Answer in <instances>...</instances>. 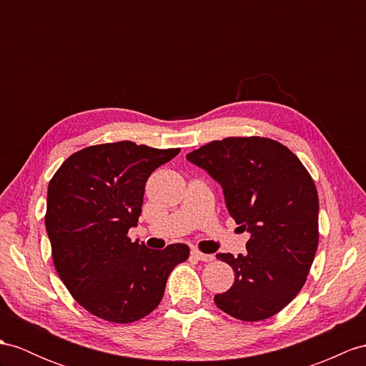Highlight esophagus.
Segmentation results:
<instances>
[{"label":"esophagus","instance_id":"obj_1","mask_svg":"<svg viewBox=\"0 0 366 366\" xmlns=\"http://www.w3.org/2000/svg\"><path fill=\"white\" fill-rule=\"evenodd\" d=\"M191 254L195 257V259H199V261H202V262H209V261H212V259H214V256H212V254L202 253V252H199V250H192V252H191Z\"/></svg>","mask_w":366,"mask_h":366}]
</instances>
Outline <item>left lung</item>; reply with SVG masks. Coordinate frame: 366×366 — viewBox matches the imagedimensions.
<instances>
[{
    "instance_id": "obj_1",
    "label": "left lung",
    "mask_w": 366,
    "mask_h": 366,
    "mask_svg": "<svg viewBox=\"0 0 366 366\" xmlns=\"http://www.w3.org/2000/svg\"><path fill=\"white\" fill-rule=\"evenodd\" d=\"M224 189L229 216L250 233L247 254L219 253L234 282L214 297L242 322L278 314L298 295L318 247V194L295 154L269 138H225L186 155Z\"/></svg>"
}]
</instances>
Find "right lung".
<instances>
[{
	"mask_svg": "<svg viewBox=\"0 0 366 366\" xmlns=\"http://www.w3.org/2000/svg\"><path fill=\"white\" fill-rule=\"evenodd\" d=\"M180 149L132 141L92 146L71 155L48 186L44 225L60 280L80 306L112 323L149 315L189 247L150 250L132 242L146 182Z\"/></svg>",
	"mask_w": 366,
	"mask_h": 366,
	"instance_id": "obj_1",
	"label": "right lung"
}]
</instances>
